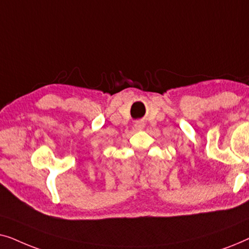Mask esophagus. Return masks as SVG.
<instances>
[{"label":"esophagus","instance_id":"obj_1","mask_svg":"<svg viewBox=\"0 0 249 249\" xmlns=\"http://www.w3.org/2000/svg\"><path fill=\"white\" fill-rule=\"evenodd\" d=\"M135 128L137 129V130H142V129L144 128V124H142V121H137V122H136V124H135Z\"/></svg>","mask_w":249,"mask_h":249}]
</instances>
